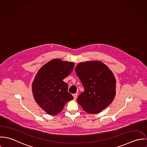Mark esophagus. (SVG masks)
Returning <instances> with one entry per match:
<instances>
[{
	"label": "esophagus",
	"mask_w": 147,
	"mask_h": 147,
	"mask_svg": "<svg viewBox=\"0 0 147 147\" xmlns=\"http://www.w3.org/2000/svg\"><path fill=\"white\" fill-rule=\"evenodd\" d=\"M73 97H74V100H76V99H77V93L74 94H73Z\"/></svg>",
	"instance_id": "obj_1"
}]
</instances>
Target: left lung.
Here are the masks:
<instances>
[{
  "label": "left lung",
  "instance_id": "8db88e82",
  "mask_svg": "<svg viewBox=\"0 0 147 147\" xmlns=\"http://www.w3.org/2000/svg\"><path fill=\"white\" fill-rule=\"evenodd\" d=\"M85 91L77 102L89 114H98L109 106L116 94V80L113 72L98 61L78 63L75 68Z\"/></svg>",
  "mask_w": 147,
  "mask_h": 147
}]
</instances>
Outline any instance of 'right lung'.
<instances>
[{
  "label": "right lung",
  "mask_w": 147,
  "mask_h": 147,
  "mask_svg": "<svg viewBox=\"0 0 147 147\" xmlns=\"http://www.w3.org/2000/svg\"><path fill=\"white\" fill-rule=\"evenodd\" d=\"M74 66V62L53 59L42 66L36 75L32 85L33 97L47 114L57 115L66 102L73 99L63 80L71 73Z\"/></svg>",
  "instance_id": "add662e5"
}]
</instances>
